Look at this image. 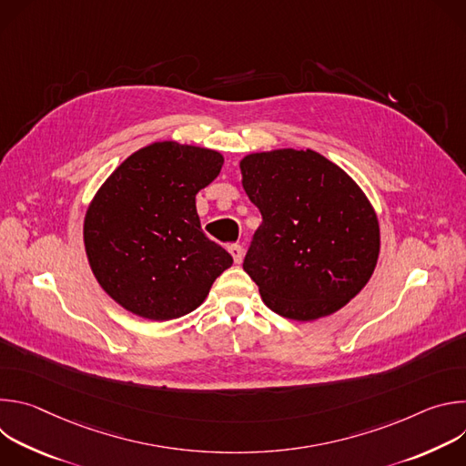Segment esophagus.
<instances>
[{
  "label": "esophagus",
  "instance_id": "1",
  "mask_svg": "<svg viewBox=\"0 0 466 466\" xmlns=\"http://www.w3.org/2000/svg\"><path fill=\"white\" fill-rule=\"evenodd\" d=\"M228 252L232 254V258H234L236 263H241V259H243V248H241V245H238V243L230 245V247H228Z\"/></svg>",
  "mask_w": 466,
  "mask_h": 466
}]
</instances>
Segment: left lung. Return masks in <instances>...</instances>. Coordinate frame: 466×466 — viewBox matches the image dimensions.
<instances>
[{
    "label": "left lung",
    "instance_id": "obj_1",
    "mask_svg": "<svg viewBox=\"0 0 466 466\" xmlns=\"http://www.w3.org/2000/svg\"><path fill=\"white\" fill-rule=\"evenodd\" d=\"M243 187L261 214L243 269L275 313L315 320L369 282L380 252L376 214L358 184L308 149L241 160Z\"/></svg>",
    "mask_w": 466,
    "mask_h": 466
}]
</instances>
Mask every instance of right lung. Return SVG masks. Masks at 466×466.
Segmentation results:
<instances>
[{
    "label": "right lung",
    "mask_w": 466,
    "mask_h": 466,
    "mask_svg": "<svg viewBox=\"0 0 466 466\" xmlns=\"http://www.w3.org/2000/svg\"><path fill=\"white\" fill-rule=\"evenodd\" d=\"M218 151L158 142L130 155L85 218V247L101 288L151 320L201 306L232 256L201 228L195 195L221 171Z\"/></svg>",
    "instance_id": "add662e5"
}]
</instances>
